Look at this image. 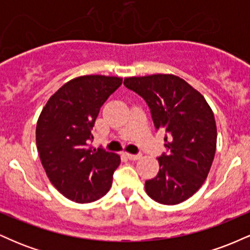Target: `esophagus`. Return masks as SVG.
<instances>
[{"label":"esophagus","mask_w":250,"mask_h":250,"mask_svg":"<svg viewBox=\"0 0 250 250\" xmlns=\"http://www.w3.org/2000/svg\"><path fill=\"white\" fill-rule=\"evenodd\" d=\"M127 157L129 160H131V161H136V160H140L141 159V155H135V154H129L127 153Z\"/></svg>","instance_id":"esophagus-1"}]
</instances>
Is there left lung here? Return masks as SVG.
I'll use <instances>...</instances> for the list:
<instances>
[{
	"label": "left lung",
	"instance_id": "left-lung-1",
	"mask_svg": "<svg viewBox=\"0 0 250 250\" xmlns=\"http://www.w3.org/2000/svg\"><path fill=\"white\" fill-rule=\"evenodd\" d=\"M125 85L145 99L156 129H166V154L146 193L174 206L193 196L207 179L216 151L214 113L202 94L173 74L125 77Z\"/></svg>",
	"mask_w": 250,
	"mask_h": 250
}]
</instances>
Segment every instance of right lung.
I'll list each match as a JSON object with an SVG mask.
<instances>
[{
    "instance_id": "right-lung-1",
    "label": "right lung",
    "mask_w": 250,
    "mask_h": 250,
    "mask_svg": "<svg viewBox=\"0 0 250 250\" xmlns=\"http://www.w3.org/2000/svg\"><path fill=\"white\" fill-rule=\"evenodd\" d=\"M121 84L117 76L75 77L50 96L37 120L36 146L45 174L76 203L104 196L121 162L117 154L89 145L100 109Z\"/></svg>"
}]
</instances>
